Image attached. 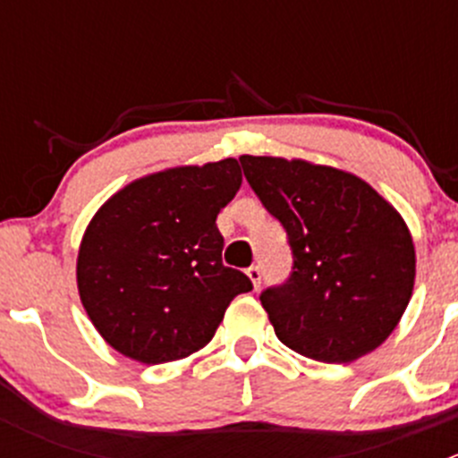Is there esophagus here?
<instances>
[{"instance_id":"esophagus-1","label":"esophagus","mask_w":458,"mask_h":458,"mask_svg":"<svg viewBox=\"0 0 458 458\" xmlns=\"http://www.w3.org/2000/svg\"><path fill=\"white\" fill-rule=\"evenodd\" d=\"M246 275H248V279L252 281V288H259V285H261V270H259V266H250L246 270Z\"/></svg>"}]
</instances>
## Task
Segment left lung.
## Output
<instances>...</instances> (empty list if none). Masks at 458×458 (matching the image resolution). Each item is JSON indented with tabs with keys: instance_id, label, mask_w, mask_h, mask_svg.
Listing matches in <instances>:
<instances>
[{
	"instance_id": "left-lung-1",
	"label": "left lung",
	"mask_w": 458,
	"mask_h": 458,
	"mask_svg": "<svg viewBox=\"0 0 458 458\" xmlns=\"http://www.w3.org/2000/svg\"><path fill=\"white\" fill-rule=\"evenodd\" d=\"M239 161L293 246L288 284L261 294L281 344L326 363L377 350L399 326L417 276L401 212L348 170L285 157Z\"/></svg>"
}]
</instances>
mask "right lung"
<instances>
[{
  "label": "right lung",
  "instance_id": "1",
  "mask_svg": "<svg viewBox=\"0 0 458 458\" xmlns=\"http://www.w3.org/2000/svg\"><path fill=\"white\" fill-rule=\"evenodd\" d=\"M239 186L228 157L150 173L101 203L77 252V290L110 348L157 366L210 344L230 301L252 290L221 263L215 224Z\"/></svg>",
  "mask_w": 458,
  "mask_h": 458
}]
</instances>
